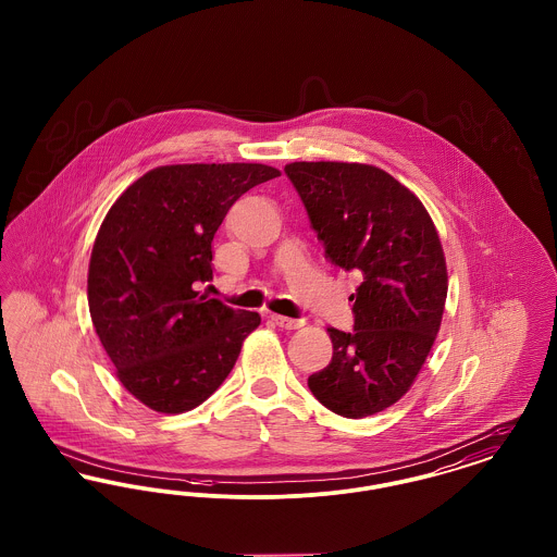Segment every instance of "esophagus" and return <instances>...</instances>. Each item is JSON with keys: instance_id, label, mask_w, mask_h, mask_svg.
I'll return each mask as SVG.
<instances>
[{"instance_id": "34e87169", "label": "esophagus", "mask_w": 557, "mask_h": 557, "mask_svg": "<svg viewBox=\"0 0 557 557\" xmlns=\"http://www.w3.org/2000/svg\"><path fill=\"white\" fill-rule=\"evenodd\" d=\"M271 321L284 330H298L302 325V319L284 318V315H271Z\"/></svg>"}]
</instances>
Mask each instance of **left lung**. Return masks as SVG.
<instances>
[{
  "label": "left lung",
  "instance_id": "left-lung-1",
  "mask_svg": "<svg viewBox=\"0 0 557 557\" xmlns=\"http://www.w3.org/2000/svg\"><path fill=\"white\" fill-rule=\"evenodd\" d=\"M296 187L325 257L361 277L350 296L355 327H327L334 355L309 375L313 397L359 420L403 397L434 345L447 300L436 227L386 171L359 162H292Z\"/></svg>",
  "mask_w": 557,
  "mask_h": 557
}]
</instances>
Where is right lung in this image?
<instances>
[{"label":"right lung","mask_w":557,"mask_h":557,"mask_svg":"<svg viewBox=\"0 0 557 557\" xmlns=\"http://www.w3.org/2000/svg\"><path fill=\"white\" fill-rule=\"evenodd\" d=\"M267 164H171L112 205L91 250L87 298L96 334L133 397L160 413L205 403L238 361L261 315L200 296L212 238Z\"/></svg>","instance_id":"1"}]
</instances>
